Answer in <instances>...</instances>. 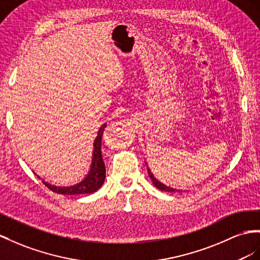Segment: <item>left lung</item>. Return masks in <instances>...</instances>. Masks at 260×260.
<instances>
[{
  "mask_svg": "<svg viewBox=\"0 0 260 260\" xmlns=\"http://www.w3.org/2000/svg\"><path fill=\"white\" fill-rule=\"evenodd\" d=\"M147 169H148V176H149V178L151 179L152 183L155 184V187H156V188H158L159 190H161V191H166V192H181V190H177V189H174V188L167 187V185H165V184H164V183H161L160 181H158L157 179L154 177V175H152L151 172H150L149 168H147Z\"/></svg>",
  "mask_w": 260,
  "mask_h": 260,
  "instance_id": "left-lung-1",
  "label": "left lung"
}]
</instances>
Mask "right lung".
Here are the masks:
<instances>
[{
	"label": "right lung",
	"mask_w": 260,
	"mask_h": 260,
	"mask_svg": "<svg viewBox=\"0 0 260 260\" xmlns=\"http://www.w3.org/2000/svg\"><path fill=\"white\" fill-rule=\"evenodd\" d=\"M106 124H103L98 132V136L93 143V156L92 165L88 176H86L81 182L70 185V187H57V185L50 184L43 180V183L50 189L52 192H56L63 196H76V194H91L102 187L105 180V165L102 158L101 145L102 135ZM39 178V177H38Z\"/></svg>",
	"instance_id": "right-lung-1"
}]
</instances>
